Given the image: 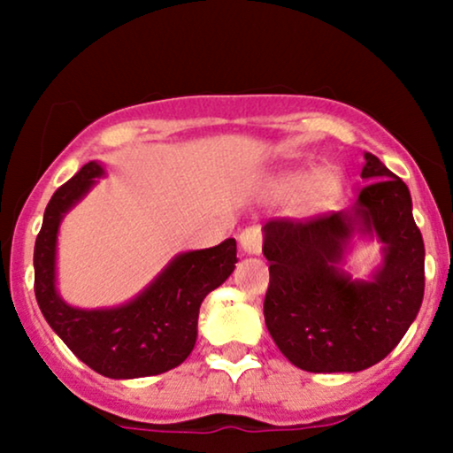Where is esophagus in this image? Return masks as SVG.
<instances>
[{
	"label": "esophagus",
	"mask_w": 453,
	"mask_h": 453,
	"mask_svg": "<svg viewBox=\"0 0 453 453\" xmlns=\"http://www.w3.org/2000/svg\"><path fill=\"white\" fill-rule=\"evenodd\" d=\"M241 247L244 253H249V256H259L262 253V227L259 226H249L244 227L242 234H241Z\"/></svg>",
	"instance_id": "34e87169"
}]
</instances>
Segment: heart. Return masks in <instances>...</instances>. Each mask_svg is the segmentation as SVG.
Segmentation results:
<instances>
[{"label":"heart","mask_w":453,"mask_h":453,"mask_svg":"<svg viewBox=\"0 0 453 453\" xmlns=\"http://www.w3.org/2000/svg\"><path fill=\"white\" fill-rule=\"evenodd\" d=\"M270 189L279 197H294L300 193V209L317 212L334 200L341 189V180L332 170H317L313 174L311 168H294L274 176Z\"/></svg>","instance_id":"b5f03b06"}]
</instances>
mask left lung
Listing matches in <instances>:
<instances>
[{
    "label": "left lung",
    "instance_id": "obj_1",
    "mask_svg": "<svg viewBox=\"0 0 453 453\" xmlns=\"http://www.w3.org/2000/svg\"><path fill=\"white\" fill-rule=\"evenodd\" d=\"M364 159L362 179L371 183L351 211L264 226V319L280 353L309 372H357L381 362L422 306L424 241L409 187L372 153ZM356 231L384 242V264L371 281L338 268Z\"/></svg>",
    "mask_w": 453,
    "mask_h": 453
}]
</instances>
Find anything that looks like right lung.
Listing matches in <instances>:
<instances>
[{
	"label": "right lung",
	"instance_id": "add662e5",
	"mask_svg": "<svg viewBox=\"0 0 453 453\" xmlns=\"http://www.w3.org/2000/svg\"><path fill=\"white\" fill-rule=\"evenodd\" d=\"M102 174V165L89 161L50 197L34 249L35 300L57 336L100 375H161L183 364L194 349L200 304L234 273L236 241L180 253L127 304L96 311L70 306L55 288L57 234L65 212Z\"/></svg>",
	"mask_w": 453,
	"mask_h": 453
}]
</instances>
